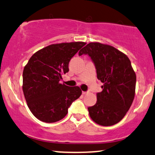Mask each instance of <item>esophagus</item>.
Masks as SVG:
<instances>
[{
    "instance_id": "obj_1",
    "label": "esophagus",
    "mask_w": 155,
    "mask_h": 155,
    "mask_svg": "<svg viewBox=\"0 0 155 155\" xmlns=\"http://www.w3.org/2000/svg\"><path fill=\"white\" fill-rule=\"evenodd\" d=\"M88 94V92H85V91H83V95H86V94Z\"/></svg>"
}]
</instances>
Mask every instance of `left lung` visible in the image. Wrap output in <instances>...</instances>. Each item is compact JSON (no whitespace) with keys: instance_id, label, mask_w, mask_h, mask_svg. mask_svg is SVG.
Segmentation results:
<instances>
[{"instance_id":"1","label":"left lung","mask_w":155,"mask_h":155,"mask_svg":"<svg viewBox=\"0 0 155 155\" xmlns=\"http://www.w3.org/2000/svg\"><path fill=\"white\" fill-rule=\"evenodd\" d=\"M88 54L96 66L97 78L103 85L95 105L88 107L93 121L111 126L124 117L136 92V76L128 57L112 45L91 42L80 51Z\"/></svg>"}]
</instances>
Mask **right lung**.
<instances>
[{"mask_svg": "<svg viewBox=\"0 0 155 155\" xmlns=\"http://www.w3.org/2000/svg\"><path fill=\"white\" fill-rule=\"evenodd\" d=\"M86 44L71 42L49 45L30 57L23 70L22 89L27 104L33 115L45 123L63 119L74 100L81 96L78 86L60 83L69 71V62Z\"/></svg>", "mask_w": 155, "mask_h": 155, "instance_id": "add662e5", "label": "right lung"}]
</instances>
